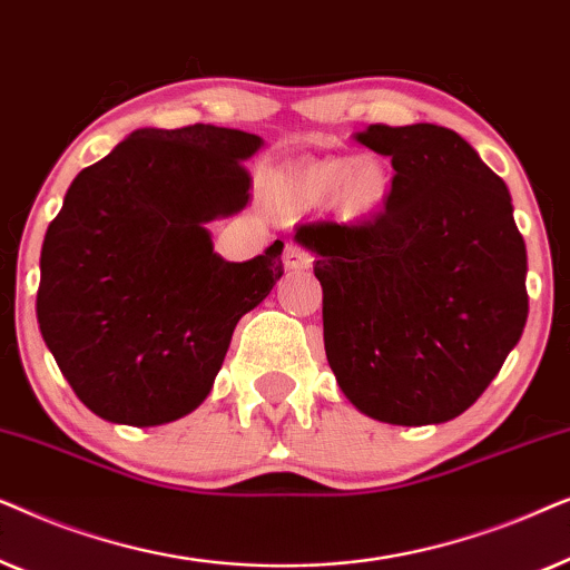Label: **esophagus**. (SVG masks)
I'll return each instance as SVG.
<instances>
[{
	"label": "esophagus",
	"instance_id": "1",
	"mask_svg": "<svg viewBox=\"0 0 570 570\" xmlns=\"http://www.w3.org/2000/svg\"><path fill=\"white\" fill-rule=\"evenodd\" d=\"M311 262H314V256H311L306 248H301L298 244H287L285 246V254H283V264L285 269H308Z\"/></svg>",
	"mask_w": 570,
	"mask_h": 570
}]
</instances>
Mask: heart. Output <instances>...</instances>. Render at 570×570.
I'll use <instances>...</instances> for the list:
<instances>
[{
    "mask_svg": "<svg viewBox=\"0 0 570 570\" xmlns=\"http://www.w3.org/2000/svg\"><path fill=\"white\" fill-rule=\"evenodd\" d=\"M394 189L392 166L379 155H330L301 163L275 178L272 194L283 209H306L334 202V209L345 220H363L386 205Z\"/></svg>",
    "mask_w": 570,
    "mask_h": 570,
    "instance_id": "b5f03b06",
    "label": "heart"
}]
</instances>
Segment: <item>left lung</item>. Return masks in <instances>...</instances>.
<instances>
[{
	"label": "left lung",
	"instance_id": "8db88e82",
	"mask_svg": "<svg viewBox=\"0 0 570 570\" xmlns=\"http://www.w3.org/2000/svg\"><path fill=\"white\" fill-rule=\"evenodd\" d=\"M355 139L394 166L392 197L357 225L306 223L324 350L357 410L392 425L462 415L498 376L529 314L511 194L435 124H371Z\"/></svg>",
	"mask_w": 570,
	"mask_h": 570
}]
</instances>
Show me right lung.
<instances>
[{
	"label": "right lung",
	"mask_w": 570,
	"mask_h": 570,
	"mask_svg": "<svg viewBox=\"0 0 570 570\" xmlns=\"http://www.w3.org/2000/svg\"><path fill=\"white\" fill-rule=\"evenodd\" d=\"M262 137L191 124L137 129L82 168L46 230L36 314L85 407L163 425L207 400L238 318L283 277V240L248 262L207 223L248 205Z\"/></svg>",
	"instance_id": "1"
}]
</instances>
